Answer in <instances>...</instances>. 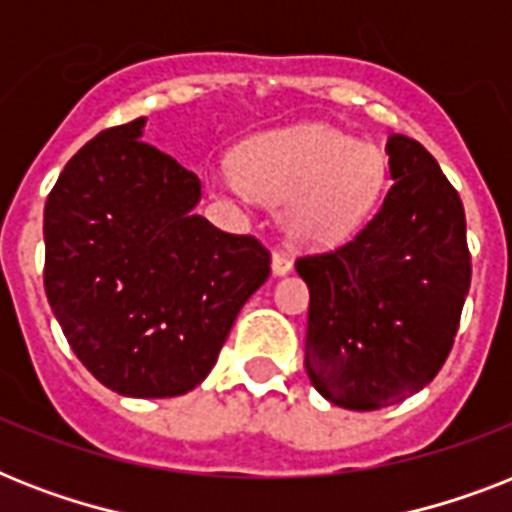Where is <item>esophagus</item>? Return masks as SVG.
Instances as JSON below:
<instances>
[{
	"instance_id": "34e87169",
	"label": "esophagus",
	"mask_w": 512,
	"mask_h": 512,
	"mask_svg": "<svg viewBox=\"0 0 512 512\" xmlns=\"http://www.w3.org/2000/svg\"><path fill=\"white\" fill-rule=\"evenodd\" d=\"M271 271H273V276H287V273L292 271V260H289L287 255L276 252L271 260Z\"/></svg>"
}]
</instances>
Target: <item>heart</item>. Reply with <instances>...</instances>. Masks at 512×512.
Wrapping results in <instances>:
<instances>
[{"instance_id": "heart-1", "label": "heart", "mask_w": 512, "mask_h": 512, "mask_svg": "<svg viewBox=\"0 0 512 512\" xmlns=\"http://www.w3.org/2000/svg\"><path fill=\"white\" fill-rule=\"evenodd\" d=\"M233 191L281 204V225L295 244L332 247L358 231L385 180L380 148L324 124L265 132L233 159Z\"/></svg>"}]
</instances>
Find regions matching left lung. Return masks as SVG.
Segmentation results:
<instances>
[{"label":"left lung","instance_id":"obj_1","mask_svg":"<svg viewBox=\"0 0 512 512\" xmlns=\"http://www.w3.org/2000/svg\"><path fill=\"white\" fill-rule=\"evenodd\" d=\"M390 191L356 239L300 257L311 289L305 372L353 412L398 404L444 366L470 289L460 193L406 135L385 143Z\"/></svg>","mask_w":512,"mask_h":512}]
</instances>
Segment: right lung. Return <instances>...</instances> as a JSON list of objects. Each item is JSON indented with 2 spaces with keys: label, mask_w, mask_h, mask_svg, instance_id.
Listing matches in <instances>:
<instances>
[{
  "label": "right lung",
  "mask_w": 512,
  "mask_h": 512,
  "mask_svg": "<svg viewBox=\"0 0 512 512\" xmlns=\"http://www.w3.org/2000/svg\"><path fill=\"white\" fill-rule=\"evenodd\" d=\"M143 130L146 116L103 130L60 172L44 204V292L95 380L170 398L215 366L271 255L196 215L201 180Z\"/></svg>",
  "instance_id": "obj_1"
}]
</instances>
